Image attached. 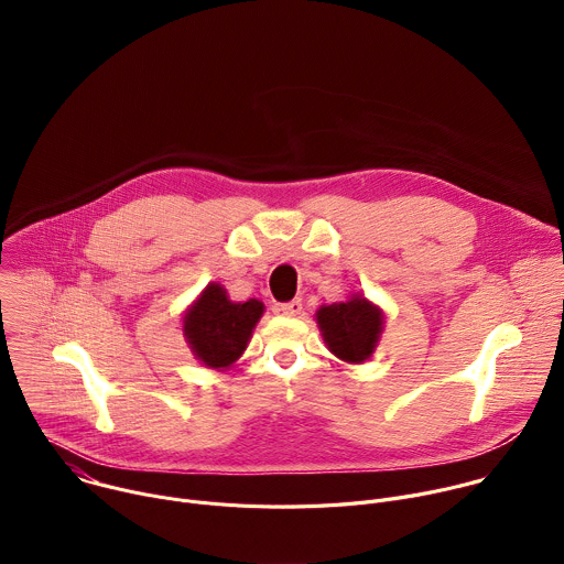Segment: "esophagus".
Returning <instances> with one entry per match:
<instances>
[{"label":"esophagus","instance_id":"esophagus-1","mask_svg":"<svg viewBox=\"0 0 564 564\" xmlns=\"http://www.w3.org/2000/svg\"><path fill=\"white\" fill-rule=\"evenodd\" d=\"M276 310H279L281 314H285V316H296V314H301V310H303V303H301L299 299H294V301L281 303Z\"/></svg>","mask_w":564,"mask_h":564}]
</instances>
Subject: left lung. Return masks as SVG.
Listing matches in <instances>:
<instances>
[{
  "label": "left lung",
  "instance_id": "1",
  "mask_svg": "<svg viewBox=\"0 0 564 564\" xmlns=\"http://www.w3.org/2000/svg\"><path fill=\"white\" fill-rule=\"evenodd\" d=\"M316 324L335 357L348 364H364L377 348L383 312L361 294H352L348 301L321 305Z\"/></svg>",
  "mask_w": 564,
  "mask_h": 564
}]
</instances>
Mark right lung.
I'll use <instances>...</instances> for the list:
<instances>
[{
  "label": "right lung",
  "instance_id": "obj_1",
  "mask_svg": "<svg viewBox=\"0 0 564 564\" xmlns=\"http://www.w3.org/2000/svg\"><path fill=\"white\" fill-rule=\"evenodd\" d=\"M263 303L229 301L218 283H209L183 316L185 339L207 368H229L252 339V330L263 316Z\"/></svg>",
  "mask_w": 564,
  "mask_h": 564
}]
</instances>
